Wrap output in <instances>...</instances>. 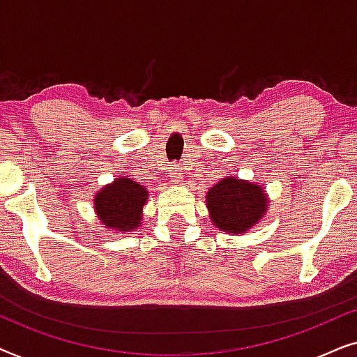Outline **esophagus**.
Returning <instances> with one entry per match:
<instances>
[{
    "label": "esophagus",
    "mask_w": 357,
    "mask_h": 357,
    "mask_svg": "<svg viewBox=\"0 0 357 357\" xmlns=\"http://www.w3.org/2000/svg\"><path fill=\"white\" fill-rule=\"evenodd\" d=\"M170 178H172V182H182L183 178V172H182V167H180L178 164H175L172 169H170Z\"/></svg>",
    "instance_id": "esophagus-1"
}]
</instances>
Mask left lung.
Here are the masks:
<instances>
[{
  "instance_id": "8db88e82",
  "label": "left lung",
  "mask_w": 357,
  "mask_h": 357,
  "mask_svg": "<svg viewBox=\"0 0 357 357\" xmlns=\"http://www.w3.org/2000/svg\"><path fill=\"white\" fill-rule=\"evenodd\" d=\"M211 222L227 234H245L265 216L268 202L260 185L226 177L206 193Z\"/></svg>"
}]
</instances>
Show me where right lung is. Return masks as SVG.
Here are the masks:
<instances>
[{"instance_id":"obj_1","label":"right lung","mask_w":357,"mask_h":357,"mask_svg":"<svg viewBox=\"0 0 357 357\" xmlns=\"http://www.w3.org/2000/svg\"><path fill=\"white\" fill-rule=\"evenodd\" d=\"M148 190L135 180L119 177L94 197V209L104 227L119 232L136 231L143 219Z\"/></svg>"}]
</instances>
